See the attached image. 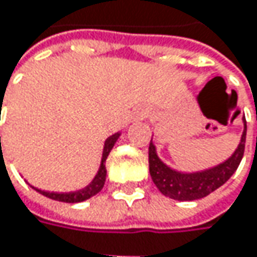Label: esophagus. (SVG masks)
I'll return each mask as SVG.
<instances>
[{"instance_id": "34e87169", "label": "esophagus", "mask_w": 257, "mask_h": 257, "mask_svg": "<svg viewBox=\"0 0 257 257\" xmlns=\"http://www.w3.org/2000/svg\"><path fill=\"white\" fill-rule=\"evenodd\" d=\"M146 117H147L146 110H144V108H138V110H135V111H134V114H132V122L140 123V122H143Z\"/></svg>"}]
</instances>
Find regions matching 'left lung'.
<instances>
[{
	"label": "left lung",
	"instance_id": "obj_1",
	"mask_svg": "<svg viewBox=\"0 0 257 257\" xmlns=\"http://www.w3.org/2000/svg\"><path fill=\"white\" fill-rule=\"evenodd\" d=\"M242 125H244V129L241 134L239 144L226 161L211 168H205V170L193 171V173H183V171L168 167L158 156L156 146L152 137L150 146H149V171H150V177L156 184V187L159 189V192L176 201H195V199H201L210 195L211 192L223 186L236 171L244 155L245 134H247L245 117H242Z\"/></svg>",
	"mask_w": 257,
	"mask_h": 257
}]
</instances>
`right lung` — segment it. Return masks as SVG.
I'll list each match as a JSON object with an SVG mask.
<instances>
[{
    "instance_id": "obj_1",
    "label": "right lung",
    "mask_w": 257,
    "mask_h": 257,
    "mask_svg": "<svg viewBox=\"0 0 257 257\" xmlns=\"http://www.w3.org/2000/svg\"><path fill=\"white\" fill-rule=\"evenodd\" d=\"M122 135V132H116V134H113V135H110L105 141H104V149H102V156H101V164H99V168H98V171H96V174H95V177L92 179V181L87 184V186H84L83 189H78L76 192H47V190H41V189H38V187H34V186H31L34 190H37L38 193H41V195H44V196H47V198H50V199H55V201H61V202H71V204H74V202H83V201H86V199H89V198H92V196H95L96 193H99L101 192V189L104 187V183H105V177H107V170H105V161H107V158H108V155H110V152H111V149L114 147V144H116V141L119 140V137ZM1 140V138H0Z\"/></svg>"
}]
</instances>
